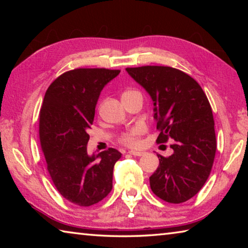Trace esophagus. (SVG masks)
Segmentation results:
<instances>
[{"label": "esophagus", "instance_id": "esophagus-1", "mask_svg": "<svg viewBox=\"0 0 248 248\" xmlns=\"http://www.w3.org/2000/svg\"><path fill=\"white\" fill-rule=\"evenodd\" d=\"M129 154L133 155V156H143L144 152H139V151H129Z\"/></svg>", "mask_w": 248, "mask_h": 248}]
</instances>
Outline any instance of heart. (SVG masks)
<instances>
[{
	"mask_svg": "<svg viewBox=\"0 0 248 248\" xmlns=\"http://www.w3.org/2000/svg\"><path fill=\"white\" fill-rule=\"evenodd\" d=\"M127 93H131V92H125L124 94ZM145 131L144 125L142 124H137L134 125L132 128H129L128 130H125L124 132L121 133L120 136V142L124 145L128 146H137L139 145L140 143V136L143 134V132Z\"/></svg>",
	"mask_w": 248,
	"mask_h": 248,
	"instance_id": "1",
	"label": "heart"
}]
</instances>
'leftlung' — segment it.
Instances as JSON below:
<instances>
[{"label": "left lung", "instance_id": "left-lung-1", "mask_svg": "<svg viewBox=\"0 0 248 248\" xmlns=\"http://www.w3.org/2000/svg\"><path fill=\"white\" fill-rule=\"evenodd\" d=\"M125 71L153 100L161 131L156 142H173L170 156L157 154L159 164L150 177L151 189L166 202H185L202 188L215 161V120L207 96L191 77L170 66Z\"/></svg>", "mask_w": 248, "mask_h": 248}]
</instances>
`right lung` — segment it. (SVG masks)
Segmentation results:
<instances>
[{"mask_svg": "<svg viewBox=\"0 0 248 248\" xmlns=\"http://www.w3.org/2000/svg\"><path fill=\"white\" fill-rule=\"evenodd\" d=\"M119 70L75 69L54 79L40 109L39 137L47 169L62 197L90 207L112 189V171L121 153L108 149L87 154L100 92Z\"/></svg>", "mask_w": 248, "mask_h": 248, "instance_id": "1", "label": "right lung"}]
</instances>
